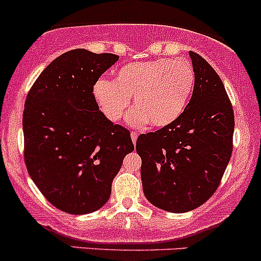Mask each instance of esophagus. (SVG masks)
<instances>
[{"instance_id":"1","label":"esophagus","mask_w":261,"mask_h":261,"mask_svg":"<svg viewBox=\"0 0 261 261\" xmlns=\"http://www.w3.org/2000/svg\"><path fill=\"white\" fill-rule=\"evenodd\" d=\"M137 136H139V134L135 133V131H134V133H131V140H133L134 145H136V140H137Z\"/></svg>"}]
</instances>
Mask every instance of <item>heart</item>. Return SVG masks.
<instances>
[{
  "instance_id": "heart-1",
  "label": "heart",
  "mask_w": 261,
  "mask_h": 261,
  "mask_svg": "<svg viewBox=\"0 0 261 261\" xmlns=\"http://www.w3.org/2000/svg\"><path fill=\"white\" fill-rule=\"evenodd\" d=\"M194 85V70L186 58H159L128 63L120 68L115 79H100L94 85V98L110 121L125 116L134 96L128 120L133 125L150 124L165 127L185 111Z\"/></svg>"
}]
</instances>
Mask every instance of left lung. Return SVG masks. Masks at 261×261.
Segmentation results:
<instances>
[{"label": "left lung", "instance_id": "1", "mask_svg": "<svg viewBox=\"0 0 261 261\" xmlns=\"http://www.w3.org/2000/svg\"><path fill=\"white\" fill-rule=\"evenodd\" d=\"M192 98L178 120L137 137L146 198L160 210L183 213L213 196L233 151L234 111L217 71L190 51Z\"/></svg>", "mask_w": 261, "mask_h": 261}]
</instances>
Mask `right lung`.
Segmentation results:
<instances>
[{"label": "right lung", "instance_id": "obj_1", "mask_svg": "<svg viewBox=\"0 0 261 261\" xmlns=\"http://www.w3.org/2000/svg\"><path fill=\"white\" fill-rule=\"evenodd\" d=\"M117 61L116 54L69 50L27 94L25 167L48 202L67 213L102 207L124 157L135 148L130 131L108 120L94 98L95 83Z\"/></svg>", "mask_w": 261, "mask_h": 261}]
</instances>
